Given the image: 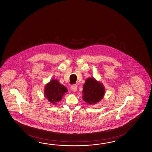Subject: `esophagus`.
I'll return each instance as SVG.
<instances>
[{"instance_id":"34e87169","label":"esophagus","mask_w":152,"mask_h":152,"mask_svg":"<svg viewBox=\"0 0 152 152\" xmlns=\"http://www.w3.org/2000/svg\"><path fill=\"white\" fill-rule=\"evenodd\" d=\"M71 90H72V91L76 92L77 90V85H73L71 86Z\"/></svg>"}]
</instances>
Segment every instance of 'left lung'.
Returning a JSON list of instances; mask_svg holds the SVG:
<instances>
[{
    "label": "left lung",
    "mask_w": 152,
    "mask_h": 152,
    "mask_svg": "<svg viewBox=\"0 0 152 152\" xmlns=\"http://www.w3.org/2000/svg\"><path fill=\"white\" fill-rule=\"evenodd\" d=\"M82 99L87 104H94L103 99L104 87L101 82L94 78H88L83 85Z\"/></svg>",
    "instance_id": "1"
}]
</instances>
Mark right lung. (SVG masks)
Wrapping results in <instances>:
<instances>
[{"label":"right lung","instance_id":"1","mask_svg":"<svg viewBox=\"0 0 152 152\" xmlns=\"http://www.w3.org/2000/svg\"><path fill=\"white\" fill-rule=\"evenodd\" d=\"M67 92L65 87L60 84L57 80L53 79L46 85L44 96L50 102L56 104V102L61 100L62 97Z\"/></svg>","mask_w":152,"mask_h":152}]
</instances>
